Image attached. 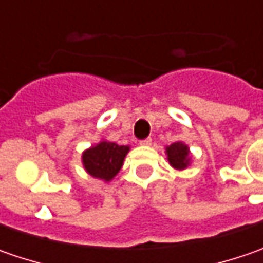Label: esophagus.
Segmentation results:
<instances>
[{
	"label": "esophagus",
	"mask_w": 263,
	"mask_h": 263,
	"mask_svg": "<svg viewBox=\"0 0 263 263\" xmlns=\"http://www.w3.org/2000/svg\"><path fill=\"white\" fill-rule=\"evenodd\" d=\"M140 145H142V146H151V145H152V139H151V137H146V139L140 140Z\"/></svg>",
	"instance_id": "esophagus-1"
}]
</instances>
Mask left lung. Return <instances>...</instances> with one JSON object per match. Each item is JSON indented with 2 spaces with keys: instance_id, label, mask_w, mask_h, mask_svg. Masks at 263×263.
I'll return each instance as SVG.
<instances>
[{
  "instance_id": "1",
  "label": "left lung",
  "mask_w": 263,
  "mask_h": 263,
  "mask_svg": "<svg viewBox=\"0 0 263 263\" xmlns=\"http://www.w3.org/2000/svg\"><path fill=\"white\" fill-rule=\"evenodd\" d=\"M168 162L176 170H184L190 164V151L183 142H176L165 149Z\"/></svg>"
}]
</instances>
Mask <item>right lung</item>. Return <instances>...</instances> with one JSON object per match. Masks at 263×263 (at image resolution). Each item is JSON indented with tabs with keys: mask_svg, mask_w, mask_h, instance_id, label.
<instances>
[{
	"mask_svg": "<svg viewBox=\"0 0 263 263\" xmlns=\"http://www.w3.org/2000/svg\"><path fill=\"white\" fill-rule=\"evenodd\" d=\"M128 151L130 146H120L114 142L102 140L83 152L82 162L90 176L109 181L121 170Z\"/></svg>",
	"mask_w": 263,
	"mask_h": 263,
	"instance_id": "add662e5",
	"label": "right lung"
}]
</instances>
